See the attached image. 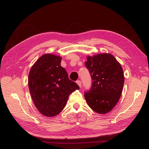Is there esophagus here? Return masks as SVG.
<instances>
[{"label": "esophagus", "instance_id": "1", "mask_svg": "<svg viewBox=\"0 0 149 149\" xmlns=\"http://www.w3.org/2000/svg\"><path fill=\"white\" fill-rule=\"evenodd\" d=\"M76 83H77V84L78 85H79V87H81V81L80 80H77V81H76Z\"/></svg>", "mask_w": 149, "mask_h": 149}]
</instances>
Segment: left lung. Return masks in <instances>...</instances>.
<instances>
[{
    "mask_svg": "<svg viewBox=\"0 0 149 149\" xmlns=\"http://www.w3.org/2000/svg\"><path fill=\"white\" fill-rule=\"evenodd\" d=\"M85 66L92 78V86L84 93L87 104L95 112L104 114L112 110L122 95L124 75L121 64L111 54L87 56Z\"/></svg>",
    "mask_w": 149,
    "mask_h": 149,
    "instance_id": "obj_1",
    "label": "left lung"
}]
</instances>
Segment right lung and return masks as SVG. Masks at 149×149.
I'll use <instances>...</instances> for the list:
<instances>
[{
  "label": "right lung",
  "mask_w": 149,
  "mask_h": 149,
  "mask_svg": "<svg viewBox=\"0 0 149 149\" xmlns=\"http://www.w3.org/2000/svg\"><path fill=\"white\" fill-rule=\"evenodd\" d=\"M62 57L45 54L30 70L28 86L34 104L42 115L55 116L62 112L69 95L79 89L61 66Z\"/></svg>",
  "instance_id": "obj_1"
}]
</instances>
